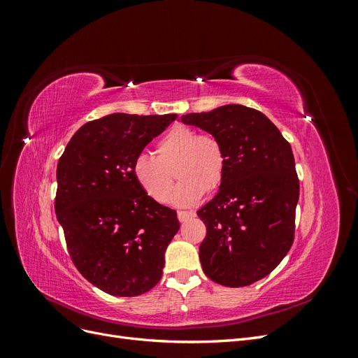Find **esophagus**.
Returning a JSON list of instances; mask_svg holds the SVG:
<instances>
[{"instance_id":"1","label":"esophagus","mask_w":358,"mask_h":358,"mask_svg":"<svg viewBox=\"0 0 358 358\" xmlns=\"http://www.w3.org/2000/svg\"><path fill=\"white\" fill-rule=\"evenodd\" d=\"M194 212H185V210H179L178 212V218H179V221L180 222H185L187 220H189V218H194Z\"/></svg>"}]
</instances>
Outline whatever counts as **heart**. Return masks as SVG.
<instances>
[{
	"label": "heart",
	"instance_id": "heart-1",
	"mask_svg": "<svg viewBox=\"0 0 358 358\" xmlns=\"http://www.w3.org/2000/svg\"><path fill=\"white\" fill-rule=\"evenodd\" d=\"M177 167L181 182L170 194L171 170ZM227 157L221 142L210 134H199L187 125H178L157 143V157L138 154L131 175L148 197L157 203L170 201L180 208L197 204L206 191L221 185Z\"/></svg>",
	"mask_w": 358,
	"mask_h": 358
}]
</instances>
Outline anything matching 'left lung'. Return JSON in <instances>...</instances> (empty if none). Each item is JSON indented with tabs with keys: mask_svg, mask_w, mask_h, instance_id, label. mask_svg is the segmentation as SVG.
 Instances as JSON below:
<instances>
[{
	"mask_svg": "<svg viewBox=\"0 0 358 358\" xmlns=\"http://www.w3.org/2000/svg\"><path fill=\"white\" fill-rule=\"evenodd\" d=\"M179 121L221 142L227 167L218 194L197 212L206 225L200 263L224 287H246L282 262L294 241L299 179L289 143L251 107L225 104Z\"/></svg>",
	"mask_w": 358,
	"mask_h": 358,
	"instance_id": "8db88e82",
	"label": "left lung"
}]
</instances>
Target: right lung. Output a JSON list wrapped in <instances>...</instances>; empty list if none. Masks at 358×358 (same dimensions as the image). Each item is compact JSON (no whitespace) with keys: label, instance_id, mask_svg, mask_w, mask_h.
<instances>
[{"label":"right lung","instance_id":"1","mask_svg":"<svg viewBox=\"0 0 358 358\" xmlns=\"http://www.w3.org/2000/svg\"><path fill=\"white\" fill-rule=\"evenodd\" d=\"M178 115L112 113L82 125L57 169L55 212L70 257L107 294L134 297L162 276L179 230L176 210L148 197L133 175L136 155Z\"/></svg>","mask_w":358,"mask_h":358}]
</instances>
